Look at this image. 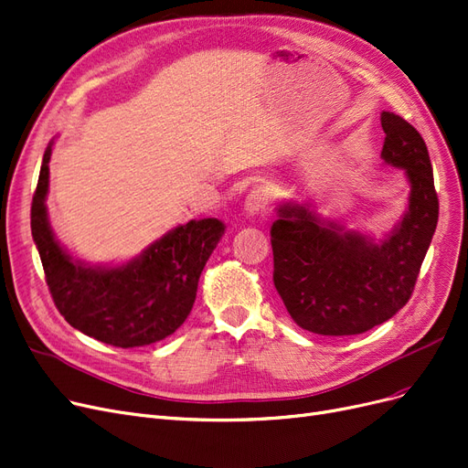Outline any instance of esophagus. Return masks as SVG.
Here are the masks:
<instances>
[{
    "label": "esophagus",
    "instance_id": "1",
    "mask_svg": "<svg viewBox=\"0 0 468 468\" xmlns=\"http://www.w3.org/2000/svg\"><path fill=\"white\" fill-rule=\"evenodd\" d=\"M268 206H270V190L262 185L252 186L250 193L245 198V212L254 216V214L264 212Z\"/></svg>",
    "mask_w": 468,
    "mask_h": 468
}]
</instances>
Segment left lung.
<instances>
[{
	"label": "left lung",
	"mask_w": 468,
	"mask_h": 468,
	"mask_svg": "<svg viewBox=\"0 0 468 468\" xmlns=\"http://www.w3.org/2000/svg\"><path fill=\"white\" fill-rule=\"evenodd\" d=\"M382 160L410 183L409 210L379 243L324 221L308 204H283L271 225L273 285L291 318L318 335H356L409 303L434 237L440 202L424 138L382 113Z\"/></svg>",
	"instance_id": "obj_1"
}]
</instances>
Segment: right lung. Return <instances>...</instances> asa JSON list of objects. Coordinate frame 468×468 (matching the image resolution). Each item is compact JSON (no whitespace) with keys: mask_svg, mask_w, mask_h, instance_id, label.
<instances>
[{"mask_svg":"<svg viewBox=\"0 0 468 468\" xmlns=\"http://www.w3.org/2000/svg\"><path fill=\"white\" fill-rule=\"evenodd\" d=\"M49 155L51 144L32 197L30 229L59 314L84 335L121 349L165 339L193 310L200 273L225 225L216 218L193 219L123 266H86L59 247L49 228Z\"/></svg>","mask_w":468,"mask_h":468,"instance_id":"obj_1","label":"right lung"}]
</instances>
